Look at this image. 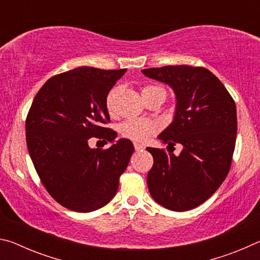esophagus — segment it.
<instances>
[{
    "label": "esophagus",
    "instance_id": "obj_1",
    "mask_svg": "<svg viewBox=\"0 0 260 260\" xmlns=\"http://www.w3.org/2000/svg\"><path fill=\"white\" fill-rule=\"evenodd\" d=\"M134 148H135V150L136 151H143L144 150V147L142 146V144H140V143H134Z\"/></svg>",
    "mask_w": 260,
    "mask_h": 260
}]
</instances>
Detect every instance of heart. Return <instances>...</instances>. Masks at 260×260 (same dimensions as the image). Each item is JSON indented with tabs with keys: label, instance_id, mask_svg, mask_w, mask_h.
I'll list each match as a JSON object with an SVG mask.
<instances>
[{
	"label": "heart",
	"instance_id": "obj_1",
	"mask_svg": "<svg viewBox=\"0 0 260 260\" xmlns=\"http://www.w3.org/2000/svg\"><path fill=\"white\" fill-rule=\"evenodd\" d=\"M150 89H162V88L157 86H147L143 88L142 91ZM111 96L112 93L109 95L108 104L110 103ZM158 129H159V124L158 122L147 119H128L120 125L121 135L127 139L138 141V142H143V141L148 140L151 135L157 133Z\"/></svg>",
	"mask_w": 260,
	"mask_h": 260
}]
</instances>
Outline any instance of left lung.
Instances as JSON below:
<instances>
[{
	"label": "left lung",
	"mask_w": 260,
	"mask_h": 260,
	"mask_svg": "<svg viewBox=\"0 0 260 260\" xmlns=\"http://www.w3.org/2000/svg\"><path fill=\"white\" fill-rule=\"evenodd\" d=\"M142 73L174 90L173 121L158 139L169 146H182L179 156L147 148L153 157L147 177L149 191L166 209L191 210L209 200L230 172L237 132L235 102L205 68L171 65Z\"/></svg>",
	"instance_id": "obj_1"
}]
</instances>
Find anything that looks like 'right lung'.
<instances>
[{
	"label": "right lung",
	"mask_w": 260,
	"mask_h": 260,
	"mask_svg": "<svg viewBox=\"0 0 260 260\" xmlns=\"http://www.w3.org/2000/svg\"><path fill=\"white\" fill-rule=\"evenodd\" d=\"M126 69L77 68L50 78L33 100L26 118V143L41 182L52 199L76 212L107 205L119 187L134 151L127 139L114 142L107 98ZM90 137L113 143L102 151Z\"/></svg>",
	"instance_id": "right-lung-1"
}]
</instances>
